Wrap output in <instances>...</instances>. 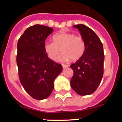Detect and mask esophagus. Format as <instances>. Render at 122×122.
I'll use <instances>...</instances> for the list:
<instances>
[{
	"label": "esophagus",
	"mask_w": 122,
	"mask_h": 122,
	"mask_svg": "<svg viewBox=\"0 0 122 122\" xmlns=\"http://www.w3.org/2000/svg\"><path fill=\"white\" fill-rule=\"evenodd\" d=\"M62 67H63V68H68V66L67 65H62Z\"/></svg>",
	"instance_id": "obj_1"
}]
</instances>
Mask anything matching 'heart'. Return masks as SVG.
<instances>
[{
  "label": "heart",
  "instance_id": "b5f03b06",
  "mask_svg": "<svg viewBox=\"0 0 122 122\" xmlns=\"http://www.w3.org/2000/svg\"><path fill=\"white\" fill-rule=\"evenodd\" d=\"M53 42H46L44 46L46 53L51 60H55L62 49L58 60L76 61L82 57L86 51V43L82 38L68 32H59L52 36Z\"/></svg>",
  "mask_w": 122,
  "mask_h": 122
}]
</instances>
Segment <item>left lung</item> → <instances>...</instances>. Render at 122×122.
I'll return each instance as SVG.
<instances>
[{
	"mask_svg": "<svg viewBox=\"0 0 122 122\" xmlns=\"http://www.w3.org/2000/svg\"><path fill=\"white\" fill-rule=\"evenodd\" d=\"M77 28L86 43V51L81 59L71 64L74 74L71 87L79 95L93 93L103 76L104 55L103 44L91 29L84 24L73 25Z\"/></svg>",
	"mask_w": 122,
	"mask_h": 122,
	"instance_id": "obj_1",
	"label": "left lung"
}]
</instances>
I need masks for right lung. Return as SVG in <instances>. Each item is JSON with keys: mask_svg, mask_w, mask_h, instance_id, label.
I'll return each mask as SVG.
<instances>
[{"mask_svg": "<svg viewBox=\"0 0 122 122\" xmlns=\"http://www.w3.org/2000/svg\"><path fill=\"white\" fill-rule=\"evenodd\" d=\"M53 29L36 24L24 31L17 45L16 62L19 80L27 93L36 100L47 98L54 81L62 71V65L48 57L44 46Z\"/></svg>", "mask_w": 122, "mask_h": 122, "instance_id": "1", "label": "right lung"}]
</instances>
